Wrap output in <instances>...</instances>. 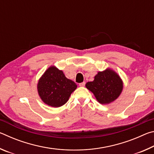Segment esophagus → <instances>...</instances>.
<instances>
[{"label":"esophagus","mask_w":154,"mask_h":154,"mask_svg":"<svg viewBox=\"0 0 154 154\" xmlns=\"http://www.w3.org/2000/svg\"><path fill=\"white\" fill-rule=\"evenodd\" d=\"M85 82H82V83H79V86H81V87H83V86H85Z\"/></svg>","instance_id":"1"}]
</instances>
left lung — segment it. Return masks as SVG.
I'll return each mask as SVG.
<instances>
[{
    "label": "left lung",
    "instance_id": "left-lung-1",
    "mask_svg": "<svg viewBox=\"0 0 154 154\" xmlns=\"http://www.w3.org/2000/svg\"><path fill=\"white\" fill-rule=\"evenodd\" d=\"M85 87L94 94L98 103L106 105L119 97L123 90V82L118 73L107 69L98 72L94 80L88 82Z\"/></svg>",
    "mask_w": 154,
    "mask_h": 154
}]
</instances>
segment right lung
<instances>
[{"mask_svg": "<svg viewBox=\"0 0 154 154\" xmlns=\"http://www.w3.org/2000/svg\"><path fill=\"white\" fill-rule=\"evenodd\" d=\"M77 85L65 77L62 71L51 66L38 80V93L44 103L53 107L64 105L69 100Z\"/></svg>", "mask_w": 154, "mask_h": 154, "instance_id": "add662e5", "label": "right lung"}]
</instances>
